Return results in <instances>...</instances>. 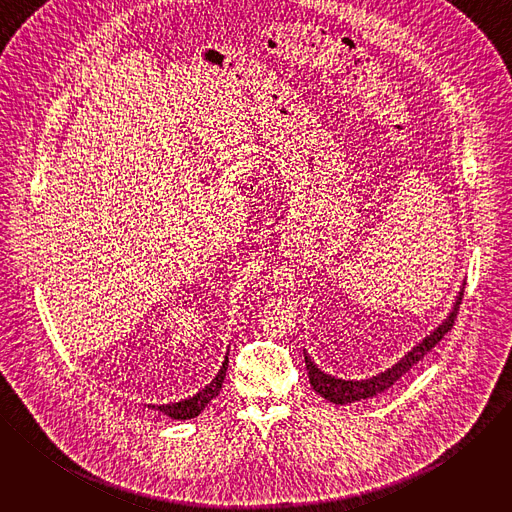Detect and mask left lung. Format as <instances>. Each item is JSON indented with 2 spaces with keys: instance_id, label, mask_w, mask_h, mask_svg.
Here are the masks:
<instances>
[{
  "instance_id": "8db88e82",
  "label": "left lung",
  "mask_w": 512,
  "mask_h": 512,
  "mask_svg": "<svg viewBox=\"0 0 512 512\" xmlns=\"http://www.w3.org/2000/svg\"><path fill=\"white\" fill-rule=\"evenodd\" d=\"M462 296L464 294L460 291V296L456 300V306H454L452 314L446 318V322L440 328L433 330L427 338H423V342H419L411 352H407L395 364V367H391L389 371H385V373H381L377 377L364 379V381H342V379H336V377L326 375L324 371H320L316 364L310 360V356L304 352L308 375H310V385L314 387V391L318 395H322L324 399H328L332 403H338V405L354 403V401H360V399H369V397H375V395L391 389L405 373L411 371V367H415V364L454 328V322L458 318V308L462 304Z\"/></svg>"
}]
</instances>
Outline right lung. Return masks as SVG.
<instances>
[{"label":"right lung","instance_id":"right-lung-1","mask_svg":"<svg viewBox=\"0 0 512 512\" xmlns=\"http://www.w3.org/2000/svg\"><path fill=\"white\" fill-rule=\"evenodd\" d=\"M227 364H229V354L225 356V362L221 371L216 373V377L202 389L198 391L196 395L184 399V401H178V403H170V405H160L158 411L166 413L168 417L172 419H192L196 417L198 413H202V409L218 395L223 389V381H225V375H227Z\"/></svg>","mask_w":512,"mask_h":512}]
</instances>
